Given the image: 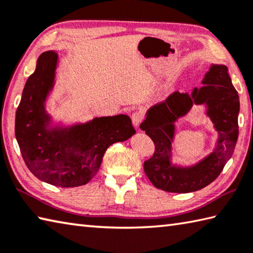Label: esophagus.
<instances>
[{
    "mask_svg": "<svg viewBox=\"0 0 253 253\" xmlns=\"http://www.w3.org/2000/svg\"><path fill=\"white\" fill-rule=\"evenodd\" d=\"M142 114L140 112H135L134 114L131 115V122H132V125H134L136 128H139V125L142 122Z\"/></svg>",
    "mask_w": 253,
    "mask_h": 253,
    "instance_id": "esophagus-1",
    "label": "esophagus"
}]
</instances>
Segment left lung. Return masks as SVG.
<instances>
[{"mask_svg":"<svg viewBox=\"0 0 253 253\" xmlns=\"http://www.w3.org/2000/svg\"><path fill=\"white\" fill-rule=\"evenodd\" d=\"M201 83L204 85L195 87L191 94L174 91L165 102L149 108L141 123L140 129L155 144V153L144 163V170L158 189L178 194L203 189L219 176L235 150L240 102L227 66L211 64ZM194 104L205 105L218 139L212 153L196 165L182 168L171 162L175 122Z\"/></svg>","mask_w":253,"mask_h":253,"instance_id":"left-lung-1","label":"left lung"}]
</instances>
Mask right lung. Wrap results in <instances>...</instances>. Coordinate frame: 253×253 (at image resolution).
Instances as JSON below:
<instances>
[{"label": "right lung", "instance_id": "1", "mask_svg": "<svg viewBox=\"0 0 253 253\" xmlns=\"http://www.w3.org/2000/svg\"><path fill=\"white\" fill-rule=\"evenodd\" d=\"M58 55H40L36 68L26 81L15 115V137L27 168L40 180L57 187L86 185L114 142L135 134L127 115L95 117L65 126L53 123L46 99L55 85Z\"/></svg>", "mask_w": 253, "mask_h": 253}]
</instances>
